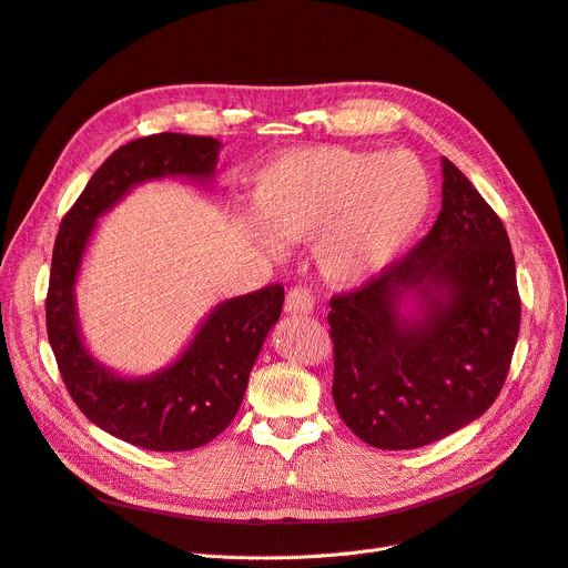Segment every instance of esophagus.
I'll use <instances>...</instances> for the list:
<instances>
[{"mask_svg":"<svg viewBox=\"0 0 568 568\" xmlns=\"http://www.w3.org/2000/svg\"><path fill=\"white\" fill-rule=\"evenodd\" d=\"M315 306V300L308 287H294L287 292L285 311L287 313H311Z\"/></svg>","mask_w":568,"mask_h":568,"instance_id":"34e87169","label":"esophagus"}]
</instances>
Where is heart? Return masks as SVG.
Returning <instances> with one entry per match:
<instances>
[{"mask_svg": "<svg viewBox=\"0 0 568 568\" xmlns=\"http://www.w3.org/2000/svg\"><path fill=\"white\" fill-rule=\"evenodd\" d=\"M432 183L413 153L317 145L266 164L255 183L262 223L283 241H315V257L332 283L374 276L420 227ZM251 239L278 251L276 239L248 217Z\"/></svg>", "mask_w": 568, "mask_h": 568, "instance_id": "obj_1", "label": "heart"}]
</instances>
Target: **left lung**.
<instances>
[{"mask_svg":"<svg viewBox=\"0 0 568 568\" xmlns=\"http://www.w3.org/2000/svg\"><path fill=\"white\" fill-rule=\"evenodd\" d=\"M440 164L429 234L329 302L336 410L381 450L423 448L474 423L499 397L520 334L506 227L448 158ZM404 301L415 314L400 313Z\"/></svg>","mask_w":568,"mask_h":568,"instance_id":"left-lung-1","label":"left lung"}]
</instances>
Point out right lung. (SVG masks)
<instances>
[{"label":"right lung","mask_w":568,"mask_h":568,"mask_svg":"<svg viewBox=\"0 0 568 568\" xmlns=\"http://www.w3.org/2000/svg\"><path fill=\"white\" fill-rule=\"evenodd\" d=\"M217 151V139L176 132L120 145L94 171L77 204L62 217L55 239L45 329L62 381L90 423L145 450H192L227 429L262 343L278 323L285 290L266 285L217 304L174 364L151 376L122 378L83 345L73 285L97 217L143 181L166 176L211 181Z\"/></svg>","instance_id":"add662e5"}]
</instances>
